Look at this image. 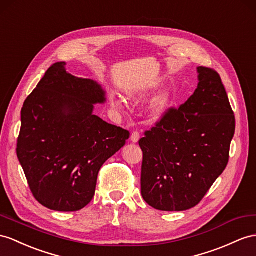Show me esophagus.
<instances>
[{
    "mask_svg": "<svg viewBox=\"0 0 256 256\" xmlns=\"http://www.w3.org/2000/svg\"><path fill=\"white\" fill-rule=\"evenodd\" d=\"M140 132H137V130H134V132L132 133V135H130V142H137L140 140Z\"/></svg>",
    "mask_w": 256,
    "mask_h": 256,
    "instance_id": "esophagus-1",
    "label": "esophagus"
}]
</instances>
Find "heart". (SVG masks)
<instances>
[{
  "label": "heart",
  "instance_id": "obj_1",
  "mask_svg": "<svg viewBox=\"0 0 256 256\" xmlns=\"http://www.w3.org/2000/svg\"><path fill=\"white\" fill-rule=\"evenodd\" d=\"M171 100H172V96L168 90L161 92L160 94L156 95L149 104V108H148L149 119L152 121L159 120L160 118L166 114V111L168 109L170 104H171ZM112 104L116 108L121 107V102L119 100H112Z\"/></svg>",
  "mask_w": 256,
  "mask_h": 256
}]
</instances>
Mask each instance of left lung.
Listing matches in <instances>:
<instances>
[{
  "mask_svg": "<svg viewBox=\"0 0 256 256\" xmlns=\"http://www.w3.org/2000/svg\"><path fill=\"white\" fill-rule=\"evenodd\" d=\"M198 88L168 108L140 140L142 196L160 211H185L203 199L224 172L236 120L220 74L198 67Z\"/></svg>",
  "mask_w": 256,
  "mask_h": 256,
  "instance_id": "8db88e82",
  "label": "left lung"
}]
</instances>
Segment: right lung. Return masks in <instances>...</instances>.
Listing matches in <instances>:
<instances>
[{"label":"right lung","mask_w":256,"mask_h":256,"mask_svg":"<svg viewBox=\"0 0 256 256\" xmlns=\"http://www.w3.org/2000/svg\"><path fill=\"white\" fill-rule=\"evenodd\" d=\"M106 102L90 78L52 64L22 109L17 156L30 190L42 206L74 212L93 199L102 164L126 145L130 132L93 114Z\"/></svg>","instance_id":"right-lung-1"}]
</instances>
